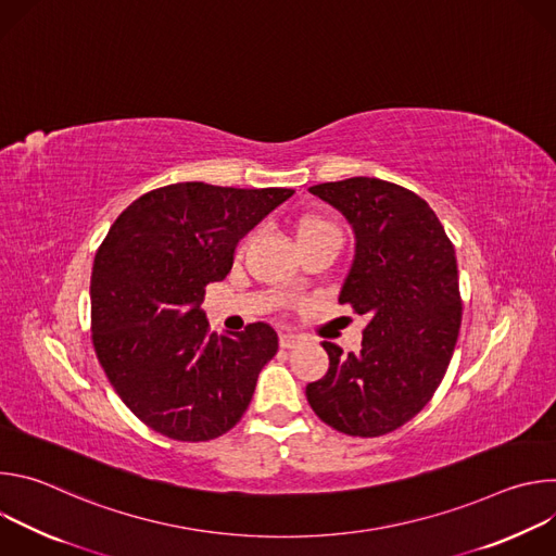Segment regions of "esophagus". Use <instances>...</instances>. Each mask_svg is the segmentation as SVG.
I'll use <instances>...</instances> for the list:
<instances>
[{"label": "esophagus", "instance_id": "34e87169", "mask_svg": "<svg viewBox=\"0 0 556 556\" xmlns=\"http://www.w3.org/2000/svg\"><path fill=\"white\" fill-rule=\"evenodd\" d=\"M299 343H301V339H299L296 334L286 332V334H281V337H279V345H281L283 350H290V348H294V345H299Z\"/></svg>", "mask_w": 556, "mask_h": 556}]
</instances>
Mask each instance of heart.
Segmentation results:
<instances>
[{
    "mask_svg": "<svg viewBox=\"0 0 556 556\" xmlns=\"http://www.w3.org/2000/svg\"><path fill=\"white\" fill-rule=\"evenodd\" d=\"M324 235H337V237H341V235H339V228H337L332 222L324 219V217H305V219L296 226L299 242L312 240V237H324ZM247 242H249V240L242 242L240 251L247 247Z\"/></svg>",
    "mask_w": 556,
    "mask_h": 556,
    "instance_id": "heart-1",
    "label": "heart"
}]
</instances>
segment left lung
I'll return each instance as SVG.
<instances>
[{
    "label": "left lung",
    "instance_id": "left-lung-1",
    "mask_svg": "<svg viewBox=\"0 0 556 556\" xmlns=\"http://www.w3.org/2000/svg\"><path fill=\"white\" fill-rule=\"evenodd\" d=\"M309 193L352 224L356 249L339 303L369 324L356 354L321 343L330 369L305 395L332 429L378 438L420 414L446 374L462 324L455 249L433 208L405 187L348 178Z\"/></svg>",
    "mask_w": 556,
    "mask_h": 556
}]
</instances>
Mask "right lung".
I'll use <instances>...</instances> for the list:
<instances>
[{
	"label": "right lung",
	"mask_w": 556,
	"mask_h": 556,
	"mask_svg": "<svg viewBox=\"0 0 556 556\" xmlns=\"http://www.w3.org/2000/svg\"><path fill=\"white\" fill-rule=\"evenodd\" d=\"M294 191L178 182L134 200L92 268V343L131 414L155 433L206 442L242 420L277 354L268 324L217 337L204 288L232 268L235 247Z\"/></svg>",
	"instance_id": "obj_1"
}]
</instances>
